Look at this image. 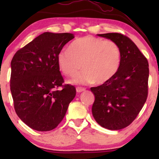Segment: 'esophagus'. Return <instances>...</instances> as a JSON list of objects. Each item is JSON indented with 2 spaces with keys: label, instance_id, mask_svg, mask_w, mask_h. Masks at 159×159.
Masks as SVG:
<instances>
[{
  "label": "esophagus",
  "instance_id": "obj_1",
  "mask_svg": "<svg viewBox=\"0 0 159 159\" xmlns=\"http://www.w3.org/2000/svg\"><path fill=\"white\" fill-rule=\"evenodd\" d=\"M85 89L86 88H82V87H77V88H76V90H77V93H81V92H82V91L85 90Z\"/></svg>",
  "mask_w": 159,
  "mask_h": 159
}]
</instances>
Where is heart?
Masks as SVG:
<instances>
[{
  "label": "heart",
  "instance_id": "b5f03b06",
  "mask_svg": "<svg viewBox=\"0 0 159 159\" xmlns=\"http://www.w3.org/2000/svg\"><path fill=\"white\" fill-rule=\"evenodd\" d=\"M58 66L64 75L75 77L82 66L84 70L74 80L75 83H106L116 75L121 64V50L111 40L87 35L74 41L69 49L57 56Z\"/></svg>",
  "mask_w": 159,
  "mask_h": 159
}]
</instances>
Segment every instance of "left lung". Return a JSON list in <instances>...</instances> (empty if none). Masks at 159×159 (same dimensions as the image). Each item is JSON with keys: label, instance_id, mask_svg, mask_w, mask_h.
Instances as JSON below:
<instances>
[{"label": "left lung", "instance_id": "left-lung-1", "mask_svg": "<svg viewBox=\"0 0 159 159\" xmlns=\"http://www.w3.org/2000/svg\"><path fill=\"white\" fill-rule=\"evenodd\" d=\"M98 35L119 45L121 64L111 80L90 88L95 95L92 113L101 127L119 130L127 127L136 119L146 101L148 62L128 37L116 32Z\"/></svg>", "mask_w": 159, "mask_h": 159}]
</instances>
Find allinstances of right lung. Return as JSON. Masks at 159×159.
Masks as SVG:
<instances>
[{
  "instance_id": "obj_1",
  "label": "right lung",
  "mask_w": 159,
  "mask_h": 159,
  "mask_svg": "<svg viewBox=\"0 0 159 159\" xmlns=\"http://www.w3.org/2000/svg\"><path fill=\"white\" fill-rule=\"evenodd\" d=\"M74 38L71 33L44 32L17 51L11 60L10 88L15 111L37 131L55 129L76 95L75 87L63 84L57 61L58 53Z\"/></svg>"
}]
</instances>
